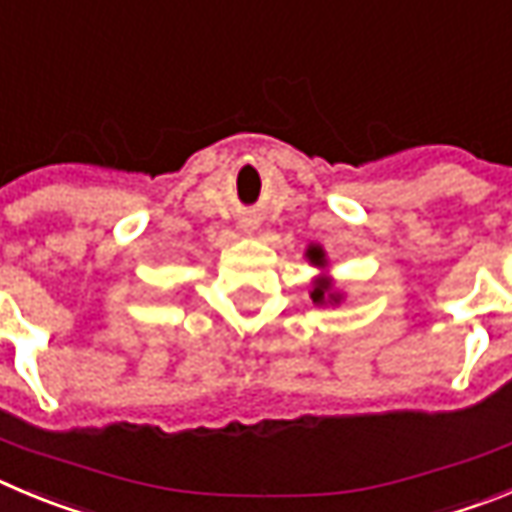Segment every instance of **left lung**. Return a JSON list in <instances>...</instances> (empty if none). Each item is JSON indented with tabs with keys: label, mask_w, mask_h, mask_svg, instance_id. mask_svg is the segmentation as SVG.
I'll return each instance as SVG.
<instances>
[{
	"label": "left lung",
	"mask_w": 512,
	"mask_h": 512,
	"mask_svg": "<svg viewBox=\"0 0 512 512\" xmlns=\"http://www.w3.org/2000/svg\"><path fill=\"white\" fill-rule=\"evenodd\" d=\"M305 257H308L310 265H315V267H326V262H328L326 250H323L321 245H310L308 252H305ZM310 300H313V305H341L343 293L341 290H336L333 278H328V275H318V278L313 280Z\"/></svg>",
	"instance_id": "1"
}]
</instances>
